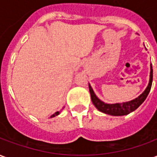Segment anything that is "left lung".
Masks as SVG:
<instances>
[{"mask_svg": "<svg viewBox=\"0 0 157 157\" xmlns=\"http://www.w3.org/2000/svg\"><path fill=\"white\" fill-rule=\"evenodd\" d=\"M152 79H153V70H152V65L151 64L150 80H149L148 86L145 88V91L142 92L138 98L133 99L131 101L121 102V103H119V102L118 103H106V102H102V100H100L97 97L91 85L88 84L89 92L91 94L92 103L98 109V110L103 113H106V114H109V115L112 116L127 115L133 111H135V109H138L139 107L143 103V102L145 101V98H147L149 92L151 91V88Z\"/></svg>", "mask_w": 157, "mask_h": 157, "instance_id": "obj_1", "label": "left lung"}]
</instances>
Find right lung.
<instances>
[{"label":"right lung","instance_id":"1","mask_svg":"<svg viewBox=\"0 0 157 157\" xmlns=\"http://www.w3.org/2000/svg\"><path fill=\"white\" fill-rule=\"evenodd\" d=\"M59 112H56V113H54V114H53V115H52L51 117H50V118H53V117H55V116L59 115Z\"/></svg>","mask_w":157,"mask_h":157}]
</instances>
